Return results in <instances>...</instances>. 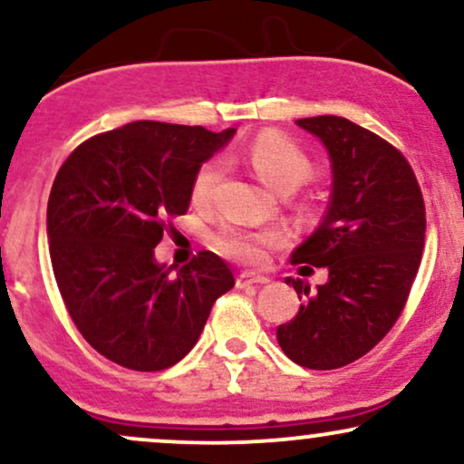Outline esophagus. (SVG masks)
Returning <instances> with one entry per match:
<instances>
[{
	"label": "esophagus",
	"mask_w": 464,
	"mask_h": 464,
	"mask_svg": "<svg viewBox=\"0 0 464 464\" xmlns=\"http://www.w3.org/2000/svg\"><path fill=\"white\" fill-rule=\"evenodd\" d=\"M268 276H264V275H253V273H242V275H237V279H236V284H237V287H250V285H264V284H268Z\"/></svg>",
	"instance_id": "1"
}]
</instances>
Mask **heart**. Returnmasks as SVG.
Segmentation results:
<instances>
[{
  "instance_id": "1",
  "label": "heart",
  "mask_w": 464,
  "mask_h": 464,
  "mask_svg": "<svg viewBox=\"0 0 464 464\" xmlns=\"http://www.w3.org/2000/svg\"><path fill=\"white\" fill-rule=\"evenodd\" d=\"M246 161L259 179L275 191H295L312 179L314 163L295 141L279 132H262L255 137L246 148ZM225 163L222 159H209L196 169L191 180V198L196 205H205L220 183ZM284 242V233L279 228H242L225 225L211 236V244L227 257L237 259L242 264H262L270 248Z\"/></svg>"
}]
</instances>
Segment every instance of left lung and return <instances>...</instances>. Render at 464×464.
<instances>
[{
	"instance_id": "obj_1",
	"label": "left lung",
	"mask_w": 464,
	"mask_h": 464,
	"mask_svg": "<svg viewBox=\"0 0 464 464\" xmlns=\"http://www.w3.org/2000/svg\"><path fill=\"white\" fill-rule=\"evenodd\" d=\"M327 148L334 188L321 227L292 253L303 268L329 270L290 323L276 327L284 353L314 371L347 366L380 343L406 307L425 244V202L392 143L335 115L296 120ZM301 268V270H303Z\"/></svg>"
}]
</instances>
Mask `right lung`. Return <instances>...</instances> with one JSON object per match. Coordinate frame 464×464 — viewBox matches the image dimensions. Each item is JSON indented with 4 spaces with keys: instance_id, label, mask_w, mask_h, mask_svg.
I'll return each mask as SVG.
<instances>
[{
    "instance_id": "add662e5",
    "label": "right lung",
    "mask_w": 464,
    "mask_h": 464,
    "mask_svg": "<svg viewBox=\"0 0 464 464\" xmlns=\"http://www.w3.org/2000/svg\"><path fill=\"white\" fill-rule=\"evenodd\" d=\"M236 129L132 121L82 141L58 169L47 237L58 290L92 347L130 371L169 369L236 284L211 250L169 275L154 246L189 209L196 169Z\"/></svg>"
}]
</instances>
